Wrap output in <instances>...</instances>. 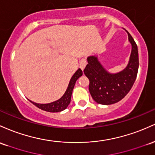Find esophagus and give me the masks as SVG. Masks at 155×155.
I'll return each instance as SVG.
<instances>
[{"label":"esophagus","instance_id":"obj_1","mask_svg":"<svg viewBox=\"0 0 155 155\" xmlns=\"http://www.w3.org/2000/svg\"><path fill=\"white\" fill-rule=\"evenodd\" d=\"M86 64H87V62H86V58H81V61H80V67H81V69H82V70L85 68V67H86Z\"/></svg>","mask_w":155,"mask_h":155}]
</instances>
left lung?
<instances>
[{
    "label": "left lung",
    "instance_id": "8db88e82",
    "mask_svg": "<svg viewBox=\"0 0 155 155\" xmlns=\"http://www.w3.org/2000/svg\"><path fill=\"white\" fill-rule=\"evenodd\" d=\"M132 45L128 65L121 72L112 74L106 71L96 56L87 58L88 64L83 70L89 80V92L92 98L101 105H111L122 100L133 87L138 71V47L127 31Z\"/></svg>",
    "mask_w": 155,
    "mask_h": 155
}]
</instances>
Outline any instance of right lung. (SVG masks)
<instances>
[{
    "label": "right lung",
    "instance_id": "add662e5",
    "mask_svg": "<svg viewBox=\"0 0 155 155\" xmlns=\"http://www.w3.org/2000/svg\"><path fill=\"white\" fill-rule=\"evenodd\" d=\"M82 70H81V69H78L75 72V73L73 74L72 78H71L69 83V86L67 88V91H65V93H64V94L61 97V98H60L59 100L48 104H39L36 103V102H32V101L31 100L30 101L37 107H39V108L41 109V110H43L48 111V112H61V111L65 110V109L68 107L69 104L70 103L71 97H72L73 88H74L76 81H77L81 76H82Z\"/></svg>",
    "mask_w": 155,
    "mask_h": 155
}]
</instances>
